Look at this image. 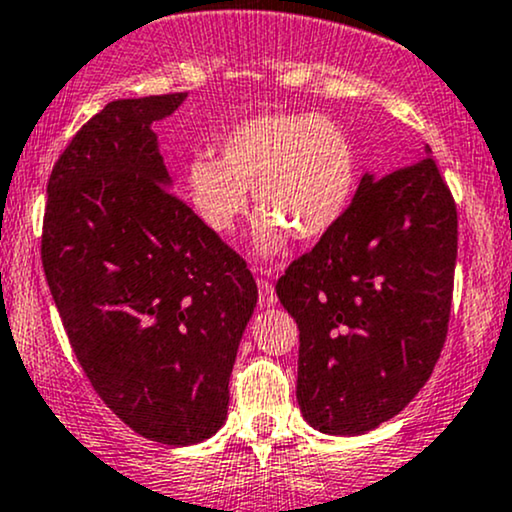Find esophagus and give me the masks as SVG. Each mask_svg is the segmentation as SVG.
<instances>
[{"instance_id":"esophagus-1","label":"esophagus","mask_w":512,"mask_h":512,"mask_svg":"<svg viewBox=\"0 0 512 512\" xmlns=\"http://www.w3.org/2000/svg\"><path fill=\"white\" fill-rule=\"evenodd\" d=\"M257 289H260V306L262 308L277 306V291H274V286L269 284L267 279H257Z\"/></svg>"}]
</instances>
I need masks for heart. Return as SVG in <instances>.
<instances>
[{
  "instance_id": "1",
  "label": "heart",
  "mask_w": 512,
  "mask_h": 512,
  "mask_svg": "<svg viewBox=\"0 0 512 512\" xmlns=\"http://www.w3.org/2000/svg\"><path fill=\"white\" fill-rule=\"evenodd\" d=\"M218 160L199 155L184 167V189L196 216L216 233L238 228L250 209L257 218L252 245L262 257L299 240L328 235L345 216L357 189L355 140L320 114H255L216 143Z\"/></svg>"
}]
</instances>
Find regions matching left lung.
I'll list each match as a JSON object with an SVG mask.
<instances>
[{
    "instance_id": "8db88e82",
    "label": "left lung",
    "mask_w": 512,
    "mask_h": 512,
    "mask_svg": "<svg viewBox=\"0 0 512 512\" xmlns=\"http://www.w3.org/2000/svg\"><path fill=\"white\" fill-rule=\"evenodd\" d=\"M425 145L413 165L364 174L342 221L277 282L299 325L296 398L325 435H364L430 379L445 345L457 206Z\"/></svg>"
}]
</instances>
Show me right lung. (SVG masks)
Instances as JSON below:
<instances>
[{"label": "right lung", "instance_id": "right-lung-1", "mask_svg": "<svg viewBox=\"0 0 512 512\" xmlns=\"http://www.w3.org/2000/svg\"><path fill=\"white\" fill-rule=\"evenodd\" d=\"M187 94L109 101L55 162L43 269L101 401L160 445L209 440L257 306L250 269L172 194L153 123Z\"/></svg>", "mask_w": 512, "mask_h": 512}]
</instances>
